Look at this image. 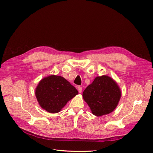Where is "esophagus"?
Wrapping results in <instances>:
<instances>
[{"label":"esophagus","instance_id":"34e87169","mask_svg":"<svg viewBox=\"0 0 153 153\" xmlns=\"http://www.w3.org/2000/svg\"><path fill=\"white\" fill-rule=\"evenodd\" d=\"M78 92H79V93H81V92H82V87L80 86H78Z\"/></svg>","mask_w":153,"mask_h":153}]
</instances>
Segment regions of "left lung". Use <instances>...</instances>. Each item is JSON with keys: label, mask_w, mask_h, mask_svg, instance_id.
<instances>
[{"label": "left lung", "mask_w": 153, "mask_h": 153, "mask_svg": "<svg viewBox=\"0 0 153 153\" xmlns=\"http://www.w3.org/2000/svg\"><path fill=\"white\" fill-rule=\"evenodd\" d=\"M83 98L96 116L112 112L121 97V91L113 78L103 75L97 76L83 92Z\"/></svg>", "instance_id": "1"}]
</instances>
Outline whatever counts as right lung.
I'll list each match as a JSON object with an SVG mask.
<instances>
[{"instance_id": "add662e5", "label": "right lung", "mask_w": 153, "mask_h": 153, "mask_svg": "<svg viewBox=\"0 0 153 153\" xmlns=\"http://www.w3.org/2000/svg\"><path fill=\"white\" fill-rule=\"evenodd\" d=\"M78 94L75 87L61 76L52 75L39 82L35 90L39 105L49 113H58Z\"/></svg>"}]
</instances>
